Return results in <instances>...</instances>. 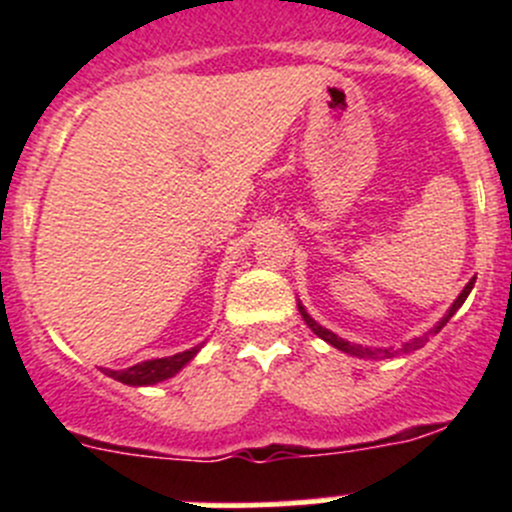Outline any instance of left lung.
Masks as SVG:
<instances>
[{"mask_svg": "<svg viewBox=\"0 0 512 512\" xmlns=\"http://www.w3.org/2000/svg\"><path fill=\"white\" fill-rule=\"evenodd\" d=\"M473 285H476V277H473V280L468 282L466 287H463V292L458 294V297H456V302H453L451 307H448V312L443 314V319H441V322H438L436 327L431 329V332H428V334H423V337H418V339H414V342L404 344V352H414V349L423 347V344L428 342V337H431V334H438V332H441V329L446 327V322H448V319H451L453 314H456L458 309H461V304L466 302V297H468V294H471ZM297 307H299V314H302L304 324H307V327L312 329V332L317 334L319 339H324V342H327V344H332V347H334V349H339V352H344V354H352V356H359V359H384V356H389V354H391L389 349H369V347H361V344H352V342H347V339L337 337V334H334V332H329L327 327H322V324H319L317 319H312V317H309V312H307V309H304V304H302V302H297Z\"/></svg>", "mask_w": 512, "mask_h": 512, "instance_id": "left-lung-1", "label": "left lung"}]
</instances>
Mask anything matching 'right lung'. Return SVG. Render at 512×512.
I'll list each match as a JSON object with an SVG mask.
<instances>
[{"mask_svg": "<svg viewBox=\"0 0 512 512\" xmlns=\"http://www.w3.org/2000/svg\"><path fill=\"white\" fill-rule=\"evenodd\" d=\"M200 347H203V344L188 349V352L141 361V364L128 366V369H121V371H116V369H103V371H106V376H111V379L121 381V384L153 386V384H160V381H165V379H173V376L178 374L183 366H188L190 361L195 359V354L200 352Z\"/></svg>", "mask_w": 512, "mask_h": 512, "instance_id": "add662e5", "label": "right lung"}]
</instances>
